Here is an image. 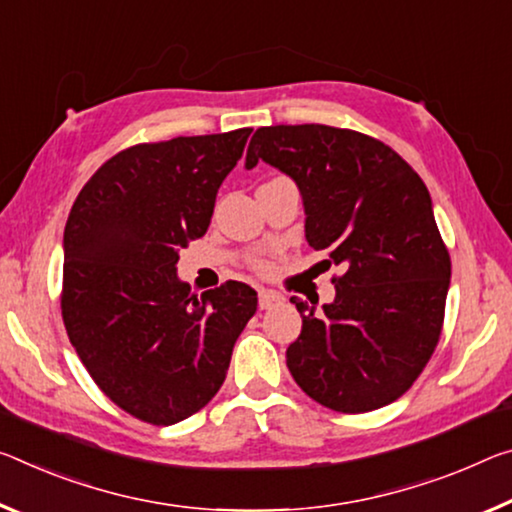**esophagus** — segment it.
I'll list each match as a JSON object with an SVG mask.
<instances>
[{
	"label": "esophagus",
	"instance_id": "1",
	"mask_svg": "<svg viewBox=\"0 0 512 512\" xmlns=\"http://www.w3.org/2000/svg\"><path fill=\"white\" fill-rule=\"evenodd\" d=\"M282 298L278 291H271V289H259V310H271V307H278L282 305Z\"/></svg>",
	"mask_w": 512,
	"mask_h": 512
}]
</instances>
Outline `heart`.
Wrapping results in <instances>:
<instances>
[{
  "label": "heart",
  "mask_w": 512,
  "mask_h": 512,
  "mask_svg": "<svg viewBox=\"0 0 512 512\" xmlns=\"http://www.w3.org/2000/svg\"><path fill=\"white\" fill-rule=\"evenodd\" d=\"M255 266H257V269H269V262H266V259H255Z\"/></svg>",
  "instance_id": "heart-1"
}]
</instances>
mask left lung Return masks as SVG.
Listing matches in <instances>:
<instances>
[{
	"label": "left lung",
	"instance_id": "left-lung-1",
	"mask_svg": "<svg viewBox=\"0 0 512 512\" xmlns=\"http://www.w3.org/2000/svg\"><path fill=\"white\" fill-rule=\"evenodd\" d=\"M257 161L296 182L307 243L342 269L321 310L291 298L303 316L291 376L346 415L396 401L431 360L451 282L426 184L389 145L328 125L259 127L246 168Z\"/></svg>",
	"mask_w": 512,
	"mask_h": 512
}]
</instances>
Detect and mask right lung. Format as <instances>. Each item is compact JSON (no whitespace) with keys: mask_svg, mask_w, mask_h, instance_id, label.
I'll use <instances>...</instances> for the list:
<instances>
[{"mask_svg":"<svg viewBox=\"0 0 512 512\" xmlns=\"http://www.w3.org/2000/svg\"><path fill=\"white\" fill-rule=\"evenodd\" d=\"M253 129L132 145L79 191L63 232L61 312L70 344L109 399L170 426L221 389L257 291L225 282L191 296L177 259L207 232L218 186Z\"/></svg>","mask_w":512,"mask_h":512,"instance_id":"add662e5","label":"right lung"}]
</instances>
